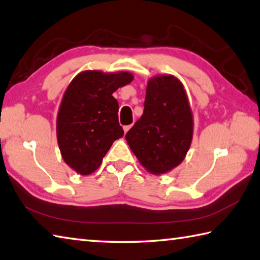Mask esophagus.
I'll return each mask as SVG.
<instances>
[{"label": "esophagus", "instance_id": "1", "mask_svg": "<svg viewBox=\"0 0 260 260\" xmlns=\"http://www.w3.org/2000/svg\"><path fill=\"white\" fill-rule=\"evenodd\" d=\"M131 127H132V125H127V126H124V132H125V134L127 133V132L129 131Z\"/></svg>", "mask_w": 260, "mask_h": 260}]
</instances>
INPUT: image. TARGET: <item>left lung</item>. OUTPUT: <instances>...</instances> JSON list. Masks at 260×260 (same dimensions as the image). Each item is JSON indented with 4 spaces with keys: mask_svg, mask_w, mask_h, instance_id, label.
<instances>
[{
    "mask_svg": "<svg viewBox=\"0 0 260 260\" xmlns=\"http://www.w3.org/2000/svg\"><path fill=\"white\" fill-rule=\"evenodd\" d=\"M192 127L184 85L175 76L160 75L147 83L143 115L125 139L147 171L162 175L185 159L192 140Z\"/></svg>",
    "mask_w": 260,
    "mask_h": 260,
    "instance_id": "8db88e82",
    "label": "left lung"
}]
</instances>
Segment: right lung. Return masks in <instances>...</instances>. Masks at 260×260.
<instances>
[{"label": "right lung", "mask_w": 260, "mask_h": 260, "mask_svg": "<svg viewBox=\"0 0 260 260\" xmlns=\"http://www.w3.org/2000/svg\"><path fill=\"white\" fill-rule=\"evenodd\" d=\"M132 81L133 75L128 72L84 71L66 89L56 133L63 160L80 175L98 169L114 141L123 137L118 101L113 93Z\"/></svg>", "instance_id": "add662e5"}]
</instances>
